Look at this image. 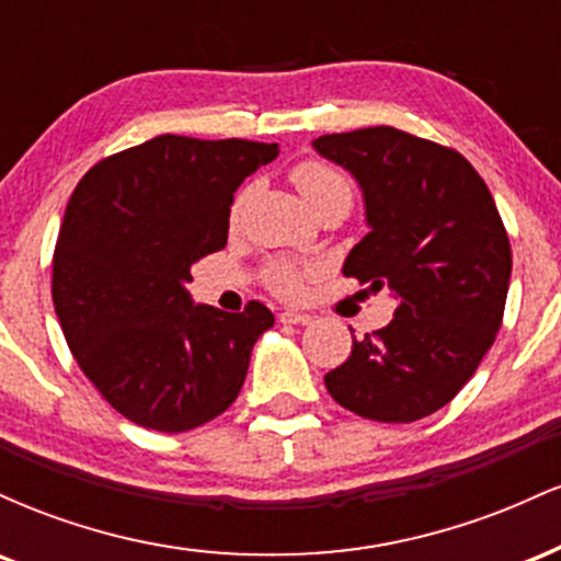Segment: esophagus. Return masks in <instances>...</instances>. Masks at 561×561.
<instances>
[{
  "mask_svg": "<svg viewBox=\"0 0 561 561\" xmlns=\"http://www.w3.org/2000/svg\"><path fill=\"white\" fill-rule=\"evenodd\" d=\"M313 317L311 313H300V311H282L279 321L282 324H308Z\"/></svg>",
  "mask_w": 561,
  "mask_h": 561,
  "instance_id": "1",
  "label": "esophagus"
}]
</instances>
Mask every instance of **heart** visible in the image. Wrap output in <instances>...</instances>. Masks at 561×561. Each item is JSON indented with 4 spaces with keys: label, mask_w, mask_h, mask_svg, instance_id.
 Returning a JSON list of instances; mask_svg holds the SVG:
<instances>
[{
    "label": "heart",
    "mask_w": 561,
    "mask_h": 561,
    "mask_svg": "<svg viewBox=\"0 0 561 561\" xmlns=\"http://www.w3.org/2000/svg\"><path fill=\"white\" fill-rule=\"evenodd\" d=\"M293 184L298 186L300 197L306 199L308 208H313V205L324 203L330 197H340L351 203V184H347L345 173L330 163H321V160H306V163L295 165ZM268 279H272V287L276 293L295 298L302 289V268L293 266V263H274L272 272H268Z\"/></svg>",
    "instance_id": "1"
}]
</instances>
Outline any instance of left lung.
I'll return each instance as SVG.
<instances>
[{"label":"left lung","instance_id":"1","mask_svg":"<svg viewBox=\"0 0 561 561\" xmlns=\"http://www.w3.org/2000/svg\"><path fill=\"white\" fill-rule=\"evenodd\" d=\"M313 150L356 179L369 231L343 263L398 308L324 377L343 409L416 422L474 375L504 317L512 248L480 173L456 150L392 126L324 134Z\"/></svg>","mask_w":561,"mask_h":561}]
</instances>
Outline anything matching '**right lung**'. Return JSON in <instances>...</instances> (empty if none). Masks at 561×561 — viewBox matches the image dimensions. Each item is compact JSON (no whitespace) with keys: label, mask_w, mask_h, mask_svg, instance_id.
Masks as SVG:
<instances>
[{"label":"right lung","mask_w":561,"mask_h":561,"mask_svg":"<svg viewBox=\"0 0 561 561\" xmlns=\"http://www.w3.org/2000/svg\"><path fill=\"white\" fill-rule=\"evenodd\" d=\"M279 156L248 139L176 134L94 165L68 199L53 300L70 353L107 403L158 433L216 420L240 396L250 353L274 327L192 300V263L227 244L234 192Z\"/></svg>","instance_id":"right-lung-1"}]
</instances>
